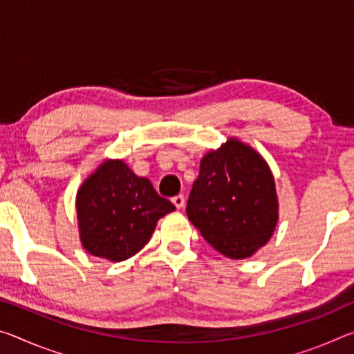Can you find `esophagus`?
Listing matches in <instances>:
<instances>
[{
    "label": "esophagus",
    "mask_w": 354,
    "mask_h": 354,
    "mask_svg": "<svg viewBox=\"0 0 354 354\" xmlns=\"http://www.w3.org/2000/svg\"><path fill=\"white\" fill-rule=\"evenodd\" d=\"M171 201H173V205H175L178 209H181V207H184V203H186V198H184V195H175V197L171 198Z\"/></svg>",
    "instance_id": "34e87169"
}]
</instances>
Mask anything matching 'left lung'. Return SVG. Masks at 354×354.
Masks as SVG:
<instances>
[{"instance_id": "obj_1", "label": "left lung", "mask_w": 354, "mask_h": 354, "mask_svg": "<svg viewBox=\"0 0 354 354\" xmlns=\"http://www.w3.org/2000/svg\"><path fill=\"white\" fill-rule=\"evenodd\" d=\"M186 212L222 255L252 257L271 239L279 221L276 183L266 160L233 137L209 151L200 162Z\"/></svg>"}]
</instances>
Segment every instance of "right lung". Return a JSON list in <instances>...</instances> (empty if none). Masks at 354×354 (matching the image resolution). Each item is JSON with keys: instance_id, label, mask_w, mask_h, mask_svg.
Here are the masks:
<instances>
[{"instance_id": "1", "label": "right lung", "mask_w": 354, "mask_h": 354, "mask_svg": "<svg viewBox=\"0 0 354 354\" xmlns=\"http://www.w3.org/2000/svg\"><path fill=\"white\" fill-rule=\"evenodd\" d=\"M78 232L94 257L122 261L148 244L157 221L175 205L156 192L120 159H106L77 192Z\"/></svg>"}]
</instances>
